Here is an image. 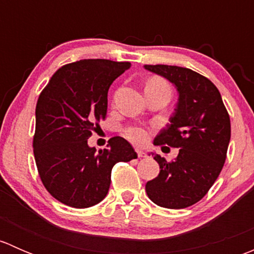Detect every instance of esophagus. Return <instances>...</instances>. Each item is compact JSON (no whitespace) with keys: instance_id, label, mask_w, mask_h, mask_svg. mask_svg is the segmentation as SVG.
<instances>
[{"instance_id":"1","label":"esophagus","mask_w":254,"mask_h":254,"mask_svg":"<svg viewBox=\"0 0 254 254\" xmlns=\"http://www.w3.org/2000/svg\"><path fill=\"white\" fill-rule=\"evenodd\" d=\"M135 151H136V155H137V157H139V158L145 157V156H146V153L143 152L142 150H140V148H136V150H135Z\"/></svg>"}]
</instances>
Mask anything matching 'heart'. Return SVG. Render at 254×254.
I'll return each instance as SVG.
<instances>
[{"instance_id":"obj_1","label":"heart","mask_w":254,"mask_h":254,"mask_svg":"<svg viewBox=\"0 0 254 254\" xmlns=\"http://www.w3.org/2000/svg\"><path fill=\"white\" fill-rule=\"evenodd\" d=\"M147 84H160V86H168L163 79L161 78H152L147 82ZM146 84V86H147ZM125 136L130 140V141L135 143H143L147 140V130L140 125H132L125 129Z\"/></svg>"}]
</instances>
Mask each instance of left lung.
<instances>
[{"label":"left lung","instance_id":"8db88e82","mask_svg":"<svg viewBox=\"0 0 254 254\" xmlns=\"http://www.w3.org/2000/svg\"><path fill=\"white\" fill-rule=\"evenodd\" d=\"M146 70L163 76L178 91V103L171 124L153 143L179 148L176 160L152 155L160 173L146 183L148 198L167 209L191 206L206 195L219 177L227 155L231 123L221 94L205 76L168 65H145Z\"/></svg>","mask_w":254,"mask_h":254}]
</instances>
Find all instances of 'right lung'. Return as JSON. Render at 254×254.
<instances>
[{
    "label": "right lung",
    "mask_w": 254,
    "mask_h": 254,
    "mask_svg": "<svg viewBox=\"0 0 254 254\" xmlns=\"http://www.w3.org/2000/svg\"><path fill=\"white\" fill-rule=\"evenodd\" d=\"M127 61L87 59L64 65L40 93L35 108L33 151L45 189L60 203L76 209L103 200L112 168L137 158L125 139H109L97 152L87 140L106 119L108 89L130 68Z\"/></svg>",
    "instance_id": "obj_1"
}]
</instances>
